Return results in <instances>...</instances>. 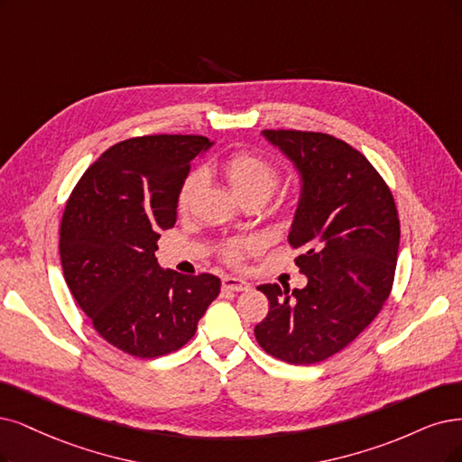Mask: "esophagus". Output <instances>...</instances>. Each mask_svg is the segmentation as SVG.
Listing matches in <instances>:
<instances>
[{"mask_svg": "<svg viewBox=\"0 0 462 462\" xmlns=\"http://www.w3.org/2000/svg\"><path fill=\"white\" fill-rule=\"evenodd\" d=\"M251 285L245 280L240 278H234V276H225L222 278V289H226V291H247Z\"/></svg>", "mask_w": 462, "mask_h": 462, "instance_id": "34e87169", "label": "esophagus"}]
</instances>
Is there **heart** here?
<instances>
[{
	"label": "heart",
	"instance_id": "obj_1",
	"mask_svg": "<svg viewBox=\"0 0 462 462\" xmlns=\"http://www.w3.org/2000/svg\"><path fill=\"white\" fill-rule=\"evenodd\" d=\"M222 173H225L234 194L242 201L245 199H263L266 201L270 194L274 192V188L280 182V171L270 160L259 156L254 152H237L230 156L225 163H222ZM201 182V177L198 171L188 175L179 190V205L186 208L190 203L194 192ZM244 249V244L234 242L225 247V257L230 261H236L240 257Z\"/></svg>",
	"mask_w": 462,
	"mask_h": 462
}]
</instances>
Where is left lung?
Returning <instances> with one entry per match:
<instances>
[{
	"label": "left lung",
	"instance_id": "obj_1",
	"mask_svg": "<svg viewBox=\"0 0 462 462\" xmlns=\"http://www.w3.org/2000/svg\"><path fill=\"white\" fill-rule=\"evenodd\" d=\"M293 163L299 201L289 230L302 289L264 283L268 316L257 343L282 362L312 365L348 346L390 295L400 218L388 186L364 153L326 133L263 131Z\"/></svg>",
	"mask_w": 462,
	"mask_h": 462
}]
</instances>
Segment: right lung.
Wrapping results in <instances>:
<instances>
[{"mask_svg":"<svg viewBox=\"0 0 462 462\" xmlns=\"http://www.w3.org/2000/svg\"><path fill=\"white\" fill-rule=\"evenodd\" d=\"M213 144L199 134L117 143L85 171L66 203L64 280L97 333L131 356L184 346L220 291L217 276L163 270L153 254L160 230L177 222L190 162Z\"/></svg>","mask_w":462,"mask_h":462,"instance_id":"add662e5","label":"right lung"}]
</instances>
